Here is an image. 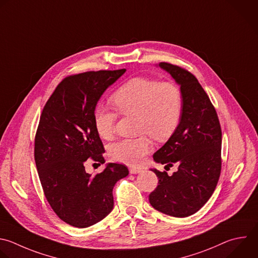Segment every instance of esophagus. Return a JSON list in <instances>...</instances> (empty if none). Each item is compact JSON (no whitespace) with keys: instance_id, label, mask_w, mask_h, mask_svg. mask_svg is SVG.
Masks as SVG:
<instances>
[{"instance_id":"34e87169","label":"esophagus","mask_w":258,"mask_h":258,"mask_svg":"<svg viewBox=\"0 0 258 258\" xmlns=\"http://www.w3.org/2000/svg\"><path fill=\"white\" fill-rule=\"evenodd\" d=\"M142 172L141 169H137V168H130V173L131 174H139Z\"/></svg>"}]
</instances>
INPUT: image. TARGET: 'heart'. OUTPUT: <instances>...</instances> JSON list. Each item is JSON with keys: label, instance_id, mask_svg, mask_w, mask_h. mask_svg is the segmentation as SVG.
I'll return each mask as SVG.
<instances>
[{"label": "heart", "instance_id": "obj_1", "mask_svg": "<svg viewBox=\"0 0 258 258\" xmlns=\"http://www.w3.org/2000/svg\"><path fill=\"white\" fill-rule=\"evenodd\" d=\"M111 100L123 115H136L137 139H124L112 144L109 155L112 160L131 166H140L150 152L152 143L165 141L174 134L181 119L182 94L177 85L159 83L147 78H134L115 91ZM117 113L97 105L93 111V123L97 135L110 140L114 135Z\"/></svg>", "mask_w": 258, "mask_h": 258}]
</instances>
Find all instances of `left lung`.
<instances>
[{"label":"left lung","instance_id":"obj_1","mask_svg":"<svg viewBox=\"0 0 258 258\" xmlns=\"http://www.w3.org/2000/svg\"><path fill=\"white\" fill-rule=\"evenodd\" d=\"M158 66L180 86L182 114L174 134L153 155L156 163L168 167L176 164L178 170L169 176L165 171L151 169L159 182L149 202L163 214L184 218L201 210L217 186L222 131L217 112L198 79L174 64Z\"/></svg>","mask_w":258,"mask_h":258}]
</instances>
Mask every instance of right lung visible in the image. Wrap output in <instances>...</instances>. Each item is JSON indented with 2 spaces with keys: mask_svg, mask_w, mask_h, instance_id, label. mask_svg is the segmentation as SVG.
I'll list each match as a JSON object with an SVG mask.
<instances>
[{
  "mask_svg": "<svg viewBox=\"0 0 258 258\" xmlns=\"http://www.w3.org/2000/svg\"><path fill=\"white\" fill-rule=\"evenodd\" d=\"M125 69L86 72L63 79L47 100L35 136L34 159L47 202L60 220L87 228L113 209L115 183L128 175L121 164L108 163L91 176L85 162L103 164V144L93 123V111L102 94Z\"/></svg>",
  "mask_w": 258,
  "mask_h": 258,
  "instance_id": "add662e5",
  "label": "right lung"
}]
</instances>
